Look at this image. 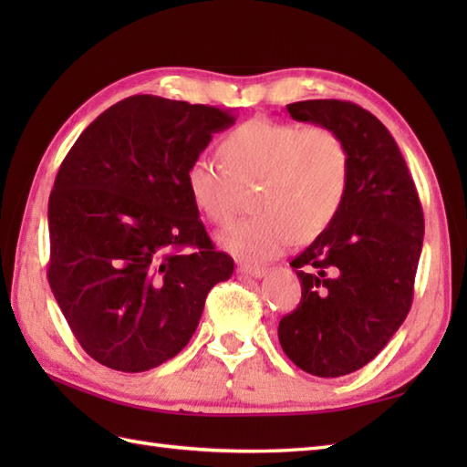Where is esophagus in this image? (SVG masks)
Instances as JSON below:
<instances>
[{"label": "esophagus", "mask_w": 467, "mask_h": 467, "mask_svg": "<svg viewBox=\"0 0 467 467\" xmlns=\"http://www.w3.org/2000/svg\"><path fill=\"white\" fill-rule=\"evenodd\" d=\"M236 271L246 276H254V279H261V276L266 275L265 266H256V265H239L236 266Z\"/></svg>", "instance_id": "esophagus-1"}]
</instances>
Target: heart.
<instances>
[{
    "label": "heart",
    "instance_id": "heart-1",
    "mask_svg": "<svg viewBox=\"0 0 467 467\" xmlns=\"http://www.w3.org/2000/svg\"><path fill=\"white\" fill-rule=\"evenodd\" d=\"M221 156L224 164L196 156L186 188L208 221L226 224L239 211L244 188L259 184V213L221 234L224 249L243 261L275 259L296 236L315 239L333 223L349 188V148L321 124L253 118L224 136Z\"/></svg>",
    "mask_w": 467,
    "mask_h": 467
}]
</instances>
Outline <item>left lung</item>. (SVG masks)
I'll list each match as a JSON object with an SVG mask.
<instances>
[{
  "label": "left lung",
  "instance_id": "obj_1",
  "mask_svg": "<svg viewBox=\"0 0 467 467\" xmlns=\"http://www.w3.org/2000/svg\"><path fill=\"white\" fill-rule=\"evenodd\" d=\"M299 122L339 134L349 188L333 223L295 256L301 303L279 323L286 357L317 377L349 375L375 359L408 317L423 244V208L389 130L361 106L305 100Z\"/></svg>",
  "mask_w": 467,
  "mask_h": 467
}]
</instances>
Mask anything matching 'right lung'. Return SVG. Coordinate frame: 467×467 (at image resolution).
Returning <instances> with one entry per match:
<instances>
[{
	"label": "right lung",
	"instance_id": "1",
	"mask_svg": "<svg viewBox=\"0 0 467 467\" xmlns=\"http://www.w3.org/2000/svg\"><path fill=\"white\" fill-rule=\"evenodd\" d=\"M233 124L223 108L138 94L69 148L47 204V281L98 363L140 373L172 359L233 275L186 188L188 166Z\"/></svg>",
	"mask_w": 467,
	"mask_h": 467
}]
</instances>
